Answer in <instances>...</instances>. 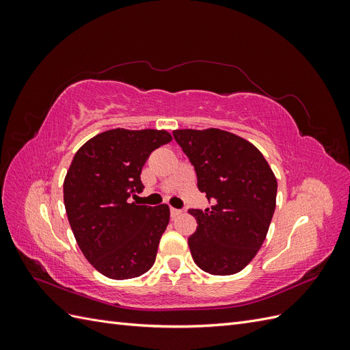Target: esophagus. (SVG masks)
Here are the masks:
<instances>
[{
  "label": "esophagus",
  "mask_w": 350,
  "mask_h": 350,
  "mask_svg": "<svg viewBox=\"0 0 350 350\" xmlns=\"http://www.w3.org/2000/svg\"><path fill=\"white\" fill-rule=\"evenodd\" d=\"M181 213H183V210H178V208L171 207V217H172V219H175L176 216H179Z\"/></svg>",
  "instance_id": "1"
}]
</instances>
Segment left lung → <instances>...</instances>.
Wrapping results in <instances>:
<instances>
[{"label": "left lung", "instance_id": "8db88e82", "mask_svg": "<svg viewBox=\"0 0 350 350\" xmlns=\"http://www.w3.org/2000/svg\"><path fill=\"white\" fill-rule=\"evenodd\" d=\"M197 174V187L215 204L189 210L197 230L188 238L194 262L206 273L229 276L245 269L269 232L278 181L256 146L219 129L175 130Z\"/></svg>", "mask_w": 350, "mask_h": 350}]
</instances>
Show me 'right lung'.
Masks as SVG:
<instances>
[{
	"label": "right lung",
	"instance_id": "obj_1",
	"mask_svg": "<svg viewBox=\"0 0 350 350\" xmlns=\"http://www.w3.org/2000/svg\"><path fill=\"white\" fill-rule=\"evenodd\" d=\"M172 140L165 130L115 129L94 135L74 154L64 179V204L81 252L103 276L139 278L150 270L169 224V207L139 206L142 167Z\"/></svg>",
	"mask_w": 350,
	"mask_h": 350
}]
</instances>
